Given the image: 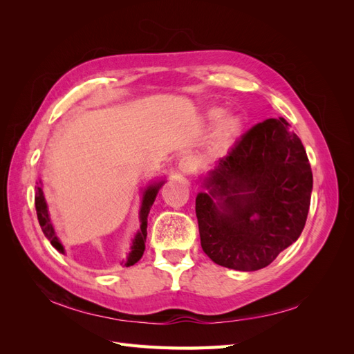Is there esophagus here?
Here are the masks:
<instances>
[{
    "label": "esophagus",
    "instance_id": "1",
    "mask_svg": "<svg viewBox=\"0 0 354 354\" xmlns=\"http://www.w3.org/2000/svg\"><path fill=\"white\" fill-rule=\"evenodd\" d=\"M195 168H196V164H195V159L192 155L181 156V159L178 160V169L186 176L194 173Z\"/></svg>",
    "mask_w": 354,
    "mask_h": 354
}]
</instances>
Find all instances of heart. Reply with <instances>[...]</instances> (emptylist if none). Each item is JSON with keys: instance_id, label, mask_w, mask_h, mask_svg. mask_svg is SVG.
Listing matches in <instances>:
<instances>
[{"instance_id": "obj_1", "label": "heart", "mask_w": 354, "mask_h": 354, "mask_svg": "<svg viewBox=\"0 0 354 354\" xmlns=\"http://www.w3.org/2000/svg\"><path fill=\"white\" fill-rule=\"evenodd\" d=\"M224 116V111L223 109H212L208 113V120L211 124H218ZM242 130V120L238 116H230L227 118L226 121H224L220 127V131H218V137L223 143H227L230 140H233L234 137H236Z\"/></svg>"}]
</instances>
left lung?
<instances>
[{
  "instance_id": "8db88e82",
  "label": "left lung",
  "mask_w": 354,
  "mask_h": 354,
  "mask_svg": "<svg viewBox=\"0 0 354 354\" xmlns=\"http://www.w3.org/2000/svg\"><path fill=\"white\" fill-rule=\"evenodd\" d=\"M196 196L201 246L227 269L269 266L301 234L313 174L299 137L283 118L255 124L218 160Z\"/></svg>"
}]
</instances>
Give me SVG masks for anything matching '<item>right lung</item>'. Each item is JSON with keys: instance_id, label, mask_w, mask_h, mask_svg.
Segmentation results:
<instances>
[{"instance_id": "obj_1", "label": "right lung", "mask_w": 354, "mask_h": 354, "mask_svg": "<svg viewBox=\"0 0 354 354\" xmlns=\"http://www.w3.org/2000/svg\"><path fill=\"white\" fill-rule=\"evenodd\" d=\"M160 186H162V181H160V183H155L152 186H149L145 192L143 202H142V209H140V221H142L140 232L136 234V238L133 241L131 252H130V255H128V260L125 263L127 267L136 264L138 260L142 259V255L145 252V242H146V236H147V216H149V211H151L152 203L155 202L156 194H158V190H159ZM35 189H37V192H35V209H37V217H38V221H39V226L42 229V233L46 234V238L50 241V243L55 246V248L59 252H65L62 243L59 242V239L56 236L55 229H53V224L50 221L48 211H47V203H46L44 195H42V189H41V186H37Z\"/></svg>"}]
</instances>
